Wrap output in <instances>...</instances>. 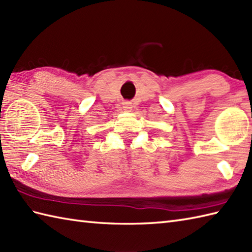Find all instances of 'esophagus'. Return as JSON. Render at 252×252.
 I'll return each mask as SVG.
<instances>
[{
  "label": "esophagus",
  "instance_id": "1",
  "mask_svg": "<svg viewBox=\"0 0 252 252\" xmlns=\"http://www.w3.org/2000/svg\"><path fill=\"white\" fill-rule=\"evenodd\" d=\"M123 108H125V110H126V111H130L132 109L131 103H125V104H123Z\"/></svg>",
  "mask_w": 252,
  "mask_h": 252
}]
</instances>
